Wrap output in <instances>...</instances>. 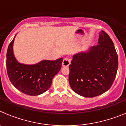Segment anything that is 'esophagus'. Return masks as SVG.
<instances>
[{
  "label": "esophagus",
  "mask_w": 126,
  "mask_h": 126,
  "mask_svg": "<svg viewBox=\"0 0 126 126\" xmlns=\"http://www.w3.org/2000/svg\"><path fill=\"white\" fill-rule=\"evenodd\" d=\"M70 64H71V59L69 58H64L62 62V66L68 67Z\"/></svg>",
  "instance_id": "obj_1"
}]
</instances>
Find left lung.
<instances>
[{
    "instance_id": "1",
    "label": "left lung",
    "mask_w": 126,
    "mask_h": 126,
    "mask_svg": "<svg viewBox=\"0 0 126 126\" xmlns=\"http://www.w3.org/2000/svg\"><path fill=\"white\" fill-rule=\"evenodd\" d=\"M117 69L118 56L113 42L102 30L98 45L92 47L88 52L73 56L69 65V84L81 96H98L110 88Z\"/></svg>"
}]
</instances>
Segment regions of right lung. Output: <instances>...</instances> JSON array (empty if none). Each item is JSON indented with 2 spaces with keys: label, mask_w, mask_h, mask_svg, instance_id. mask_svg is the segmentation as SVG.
<instances>
[{
  "label": "right lung",
  "mask_w": 126,
  "mask_h": 126,
  "mask_svg": "<svg viewBox=\"0 0 126 126\" xmlns=\"http://www.w3.org/2000/svg\"><path fill=\"white\" fill-rule=\"evenodd\" d=\"M14 39L7 51V73L12 84L19 91L30 96L39 95L47 91L52 79L62 67L63 59L43 61L37 64L28 65L19 63L14 57L13 47Z\"/></svg>",
  "instance_id": "1"
}]
</instances>
